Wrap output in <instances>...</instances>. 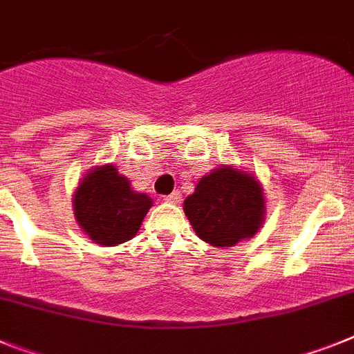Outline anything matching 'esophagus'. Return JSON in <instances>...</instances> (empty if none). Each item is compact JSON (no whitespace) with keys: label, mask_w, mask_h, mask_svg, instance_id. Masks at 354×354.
Masks as SVG:
<instances>
[{"label":"esophagus","mask_w":354,"mask_h":354,"mask_svg":"<svg viewBox=\"0 0 354 354\" xmlns=\"http://www.w3.org/2000/svg\"><path fill=\"white\" fill-rule=\"evenodd\" d=\"M163 200L169 201V203H180V201H182V194H180V191H174L169 196H165Z\"/></svg>","instance_id":"obj_1"}]
</instances>
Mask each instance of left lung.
I'll list each match as a JSON object with an SVG mask.
<instances>
[{
	"instance_id": "left-lung-1",
	"label": "left lung",
	"mask_w": 354,
	"mask_h": 354,
	"mask_svg": "<svg viewBox=\"0 0 354 354\" xmlns=\"http://www.w3.org/2000/svg\"><path fill=\"white\" fill-rule=\"evenodd\" d=\"M194 232L214 246H234L254 237L264 214L263 189L254 176L232 167L216 169L200 180L183 203Z\"/></svg>"
}]
</instances>
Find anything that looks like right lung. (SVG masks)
Here are the masks:
<instances>
[{"label":"right lung","mask_w":354,"mask_h":354,"mask_svg":"<svg viewBox=\"0 0 354 354\" xmlns=\"http://www.w3.org/2000/svg\"><path fill=\"white\" fill-rule=\"evenodd\" d=\"M79 227L102 246H115L136 236L153 200L135 192L113 165L97 167L79 183L73 198Z\"/></svg>","instance_id":"1"}]
</instances>
